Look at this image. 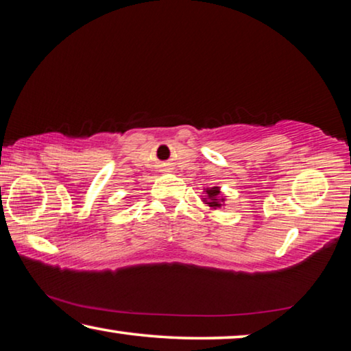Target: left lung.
Returning a JSON list of instances; mask_svg holds the SVG:
<instances>
[{
  "mask_svg": "<svg viewBox=\"0 0 351 351\" xmlns=\"http://www.w3.org/2000/svg\"><path fill=\"white\" fill-rule=\"evenodd\" d=\"M201 199L204 204H207L210 207L212 210L215 209H220V207L225 206V201L226 197L223 196V193L220 190V186H210V188H204V193H202Z\"/></svg>",
  "mask_w": 351,
  "mask_h": 351,
  "instance_id": "obj_1",
  "label": "left lung"
}]
</instances>
